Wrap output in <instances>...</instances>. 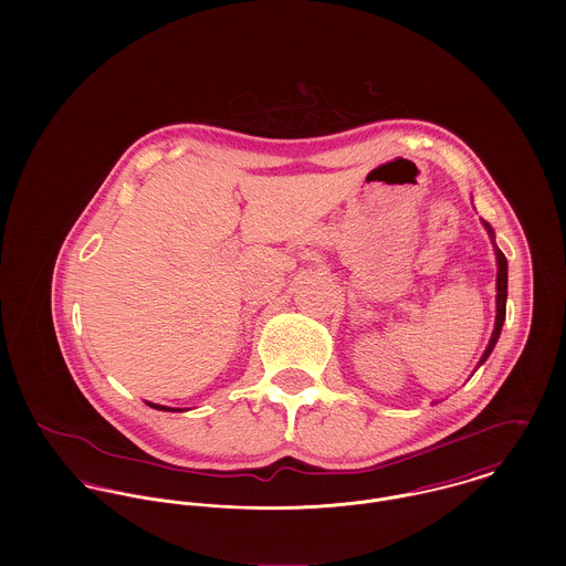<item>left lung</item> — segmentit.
I'll return each instance as SVG.
<instances>
[{
  "label": "left lung",
  "mask_w": 566,
  "mask_h": 566,
  "mask_svg": "<svg viewBox=\"0 0 566 566\" xmlns=\"http://www.w3.org/2000/svg\"><path fill=\"white\" fill-rule=\"evenodd\" d=\"M484 227L488 229V233L492 235L490 224L484 222ZM496 263H499V272H496V323H494V331H492V339H490V344H488L484 357H482V361H480V364H484L485 359H488V355L492 353V348H494V344H496V339H499V335H501L503 321H505V298H507V261H505V254H503L499 248H496Z\"/></svg>",
  "instance_id": "8db88e82"
}]
</instances>
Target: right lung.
I'll list each match as a JSON object with an SVG mask.
<instances>
[{"instance_id": "1", "label": "right lung", "mask_w": 566, "mask_h": 566, "mask_svg": "<svg viewBox=\"0 0 566 566\" xmlns=\"http://www.w3.org/2000/svg\"><path fill=\"white\" fill-rule=\"evenodd\" d=\"M150 407H155V409H163V411H180V409H171V407H165V405L157 403H148Z\"/></svg>"}]
</instances>
